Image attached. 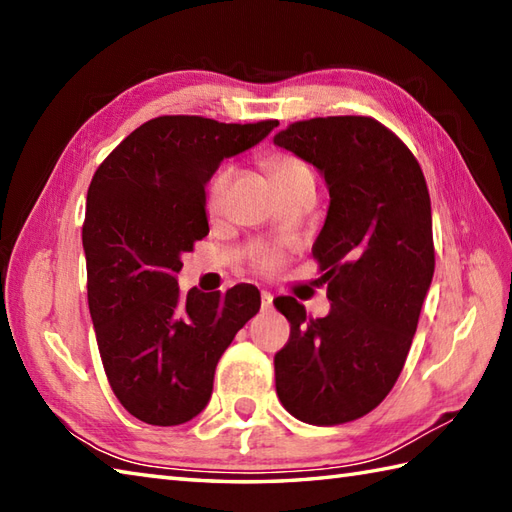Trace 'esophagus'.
<instances>
[{
  "label": "esophagus",
  "mask_w": 512,
  "mask_h": 512,
  "mask_svg": "<svg viewBox=\"0 0 512 512\" xmlns=\"http://www.w3.org/2000/svg\"><path fill=\"white\" fill-rule=\"evenodd\" d=\"M273 308V295H270V292H262V310H270Z\"/></svg>",
  "instance_id": "1"
}]
</instances>
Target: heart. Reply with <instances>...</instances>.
<instances>
[{
  "label": "heart",
  "mask_w": 512,
  "mask_h": 512,
  "mask_svg": "<svg viewBox=\"0 0 512 512\" xmlns=\"http://www.w3.org/2000/svg\"><path fill=\"white\" fill-rule=\"evenodd\" d=\"M266 169L270 173V178H273V182L279 187V184L284 182L286 178L295 176V173L308 169V167L303 165L301 160L292 158V156H270L266 160ZM228 184H231V169L224 167V169L215 173L213 180L209 182V189H206V209H209L211 213H217L222 209V202H224ZM273 264H275L273 257H266L262 262L264 268H270Z\"/></svg>",
  "instance_id": "1"
}]
</instances>
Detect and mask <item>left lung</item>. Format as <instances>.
<instances>
[{
  "label": "left lung",
  "instance_id": "1",
  "mask_svg": "<svg viewBox=\"0 0 512 512\" xmlns=\"http://www.w3.org/2000/svg\"><path fill=\"white\" fill-rule=\"evenodd\" d=\"M273 140L328 184L312 255L332 301L323 319L292 297L275 301L290 321L277 396L301 422H350L389 394L418 328L436 268L427 182L407 145L367 116L310 118Z\"/></svg>",
  "mask_w": 512,
  "mask_h": 512
}]
</instances>
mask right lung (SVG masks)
<instances>
[{
  "instance_id": "obj_1",
  "label": "right lung",
  "mask_w": 512,
  "mask_h": 512,
  "mask_svg": "<svg viewBox=\"0 0 512 512\" xmlns=\"http://www.w3.org/2000/svg\"><path fill=\"white\" fill-rule=\"evenodd\" d=\"M277 121L158 116L134 129L88 189V303L107 380L134 418L176 427L209 405L217 361L262 306L259 290L182 295V255L209 235L206 182Z\"/></svg>"
}]
</instances>
